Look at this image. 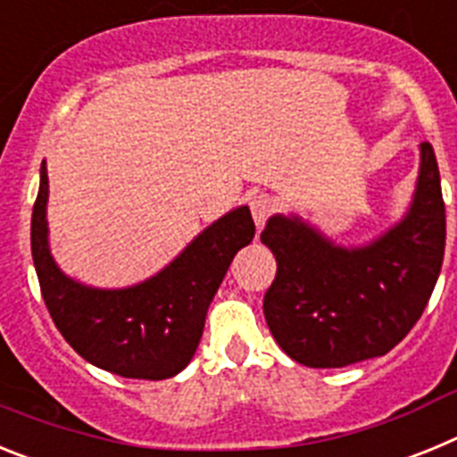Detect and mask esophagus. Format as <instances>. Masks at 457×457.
<instances>
[{
    "label": "esophagus",
    "mask_w": 457,
    "mask_h": 457,
    "mask_svg": "<svg viewBox=\"0 0 457 457\" xmlns=\"http://www.w3.org/2000/svg\"><path fill=\"white\" fill-rule=\"evenodd\" d=\"M249 208H252L253 221H256V226L261 228V226L270 220V215L274 212V199L265 192L253 194L252 199H249Z\"/></svg>",
    "instance_id": "34e87169"
}]
</instances>
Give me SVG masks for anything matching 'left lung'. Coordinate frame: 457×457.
Wrapping results in <instances>:
<instances>
[{
    "mask_svg": "<svg viewBox=\"0 0 457 457\" xmlns=\"http://www.w3.org/2000/svg\"><path fill=\"white\" fill-rule=\"evenodd\" d=\"M410 210L361 247H341L300 217H270L261 242L277 258L263 313L278 348L309 369L382 357L417 325L446 245L437 157L423 141Z\"/></svg>",
    "mask_w": 457,
    "mask_h": 457,
    "instance_id": "left-lung-1",
    "label": "left lung"
}]
</instances>
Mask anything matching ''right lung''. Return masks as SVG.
<instances>
[{"label": "right lung", "instance_id": "obj_1", "mask_svg": "<svg viewBox=\"0 0 457 457\" xmlns=\"http://www.w3.org/2000/svg\"><path fill=\"white\" fill-rule=\"evenodd\" d=\"M47 169L31 215V256L40 293L62 337L88 364L135 379H167L192 361L208 306L233 256L253 240L247 205L201 231L171 263L137 286L104 290L66 277L47 242Z\"/></svg>", "mask_w": 457, "mask_h": 457}]
</instances>
